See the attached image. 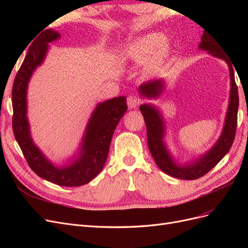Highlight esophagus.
<instances>
[{"instance_id": "esophagus-1", "label": "esophagus", "mask_w": 248, "mask_h": 248, "mask_svg": "<svg viewBox=\"0 0 248 248\" xmlns=\"http://www.w3.org/2000/svg\"><path fill=\"white\" fill-rule=\"evenodd\" d=\"M140 104V99L137 95H130L128 96V98H127V106H128L130 109L138 108Z\"/></svg>"}]
</instances>
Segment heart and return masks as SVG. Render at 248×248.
<instances>
[{
  "label": "heart",
  "mask_w": 248,
  "mask_h": 248,
  "mask_svg": "<svg viewBox=\"0 0 248 248\" xmlns=\"http://www.w3.org/2000/svg\"><path fill=\"white\" fill-rule=\"evenodd\" d=\"M169 46L166 37L162 34L154 33L140 37L132 42L125 51V57L133 62L142 63L152 55L145 66V70L151 72L158 67L168 54Z\"/></svg>",
  "instance_id": "obj_1"
}]
</instances>
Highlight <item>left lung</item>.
<instances>
[{
    "instance_id": "obj_1",
    "label": "left lung",
    "mask_w": 248,
    "mask_h": 248,
    "mask_svg": "<svg viewBox=\"0 0 248 248\" xmlns=\"http://www.w3.org/2000/svg\"><path fill=\"white\" fill-rule=\"evenodd\" d=\"M200 49L208 50V54L216 58L224 60L229 65L230 78H231V91H230V103L226 116V121L221 132V136L216 141V144L206 152L204 155L199 157L190 163L178 164L167 149L164 144V133H166V126H164L163 119L155 107L150 104H141L140 109L141 115L145 119L147 127V139L149 150L151 152L153 158L162 171L166 174L182 180H196L211 170L217 163H218L226 155L232 145L237 129V114L239 107V96L238 88L235 81L234 67L232 66L229 57L224 54L222 47L212 38V36L206 31L202 36V41L199 46ZM164 88V81L159 79H153L140 85L139 88L140 94L147 98H156L158 97Z\"/></svg>"
}]
</instances>
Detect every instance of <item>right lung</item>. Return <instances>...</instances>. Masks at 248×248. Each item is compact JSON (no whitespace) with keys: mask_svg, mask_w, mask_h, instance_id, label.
Here are the masks:
<instances>
[{"mask_svg":"<svg viewBox=\"0 0 248 248\" xmlns=\"http://www.w3.org/2000/svg\"><path fill=\"white\" fill-rule=\"evenodd\" d=\"M60 38L52 29L43 30L28 49L12 87V128L29 167L36 175L60 186L74 187L89 183L103 169L112 134L127 110L126 97L120 96L98 103L86 127L78 158L65 167H56L31 138L27 118V90L33 72L46 59L48 43Z\"/></svg>","mask_w":248,"mask_h":248,"instance_id":"1","label":"right lung"}]
</instances>
